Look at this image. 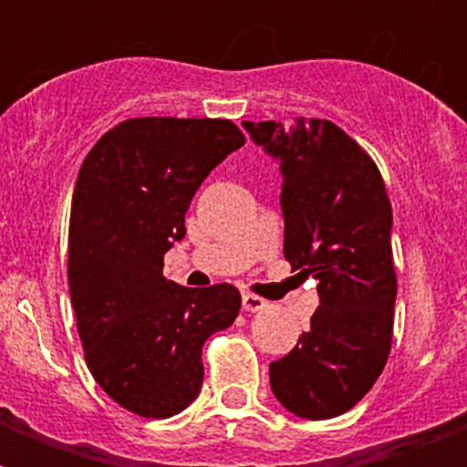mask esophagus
I'll return each instance as SVG.
<instances>
[{
	"instance_id": "34e87169",
	"label": "esophagus",
	"mask_w": 467,
	"mask_h": 467,
	"mask_svg": "<svg viewBox=\"0 0 467 467\" xmlns=\"http://www.w3.org/2000/svg\"><path fill=\"white\" fill-rule=\"evenodd\" d=\"M242 307L247 312H259L266 307V300L254 296V293H244V296H242Z\"/></svg>"
}]
</instances>
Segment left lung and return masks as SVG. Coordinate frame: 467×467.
I'll use <instances>...</instances> for the list:
<instances>
[{
	"label": "left lung",
	"mask_w": 467,
	"mask_h": 467,
	"mask_svg": "<svg viewBox=\"0 0 467 467\" xmlns=\"http://www.w3.org/2000/svg\"><path fill=\"white\" fill-rule=\"evenodd\" d=\"M244 128L281 161L285 262L319 284L310 329L269 366L271 390L288 412L332 420L373 388L390 356L398 296L390 198L376 161L332 120H244Z\"/></svg>",
	"instance_id": "1"
}]
</instances>
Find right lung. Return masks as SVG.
<instances>
[{"mask_svg": "<svg viewBox=\"0 0 467 467\" xmlns=\"http://www.w3.org/2000/svg\"><path fill=\"white\" fill-rule=\"evenodd\" d=\"M244 135L227 119H128L99 138L72 193L69 298L91 376L113 402L167 420L196 400L205 339L240 315L230 284L161 276L191 198Z\"/></svg>", "mask_w": 467, "mask_h": 467, "instance_id": "right-lung-1", "label": "right lung"}]
</instances>
